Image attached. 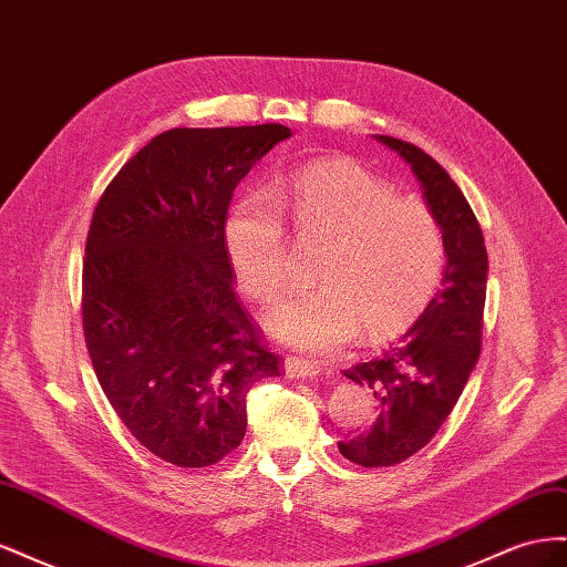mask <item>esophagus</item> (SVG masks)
Instances as JSON below:
<instances>
[{"mask_svg":"<svg viewBox=\"0 0 567 567\" xmlns=\"http://www.w3.org/2000/svg\"><path fill=\"white\" fill-rule=\"evenodd\" d=\"M286 375L288 379H315V375H319V367L307 362V359H300V357H286Z\"/></svg>","mask_w":567,"mask_h":567,"instance_id":"esophagus-1","label":"esophagus"}]
</instances>
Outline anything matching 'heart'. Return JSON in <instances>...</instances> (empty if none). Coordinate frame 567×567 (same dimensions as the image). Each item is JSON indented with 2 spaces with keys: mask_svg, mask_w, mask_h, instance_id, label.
Instances as JSON below:
<instances>
[{
  "mask_svg": "<svg viewBox=\"0 0 567 567\" xmlns=\"http://www.w3.org/2000/svg\"><path fill=\"white\" fill-rule=\"evenodd\" d=\"M279 204L307 244L326 241L312 290L290 296L269 326L305 352L326 354L359 329L379 342L402 333L431 302L447 265L435 213L348 158L310 163L288 177ZM225 246L238 284L257 302H274L288 284L284 213L267 194L234 203Z\"/></svg>",
  "mask_w": 567,
  "mask_h": 567,
  "instance_id": "b5f03b06",
  "label": "heart"
}]
</instances>
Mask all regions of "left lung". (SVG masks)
Returning <instances> with one entry per match:
<instances>
[{"label":"left lung","instance_id":"8db88e82","mask_svg":"<svg viewBox=\"0 0 567 567\" xmlns=\"http://www.w3.org/2000/svg\"><path fill=\"white\" fill-rule=\"evenodd\" d=\"M414 169L442 225L447 267L442 288L411 329L381 357L342 373L371 390L375 419L338 442L340 454L364 468L398 466L421 452L447 421L483 348L487 248L466 196L419 146L379 134Z\"/></svg>","mask_w":567,"mask_h":567}]
</instances>
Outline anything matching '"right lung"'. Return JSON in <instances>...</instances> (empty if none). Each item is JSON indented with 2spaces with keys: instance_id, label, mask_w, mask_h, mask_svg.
<instances>
[{
  "instance_id": "1",
  "label": "right lung",
  "mask_w": 567,
  "mask_h": 567,
  "mask_svg": "<svg viewBox=\"0 0 567 567\" xmlns=\"http://www.w3.org/2000/svg\"><path fill=\"white\" fill-rule=\"evenodd\" d=\"M286 125L175 127L120 167L92 213L82 331L101 390L158 458L203 468L246 435L250 388L281 375L234 290L225 221Z\"/></svg>"
}]
</instances>
